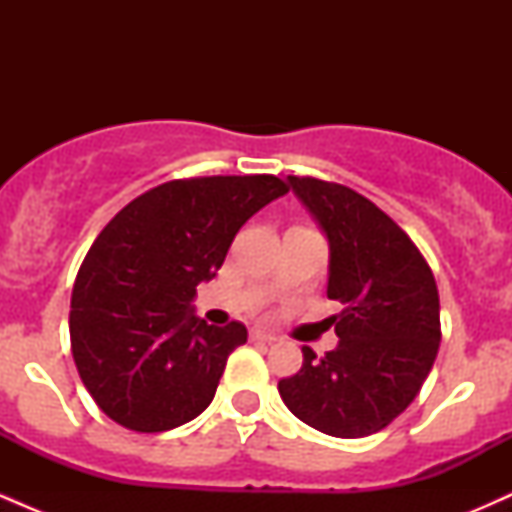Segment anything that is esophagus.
I'll return each mask as SVG.
<instances>
[{
	"label": "esophagus",
	"mask_w": 512,
	"mask_h": 512,
	"mask_svg": "<svg viewBox=\"0 0 512 512\" xmlns=\"http://www.w3.org/2000/svg\"><path fill=\"white\" fill-rule=\"evenodd\" d=\"M250 339H252V342H264V344H272V342H276L274 334H267V332H260V330L250 332Z\"/></svg>",
	"instance_id": "obj_1"
}]
</instances>
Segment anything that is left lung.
Masks as SVG:
<instances>
[{"instance_id":"1","label":"left lung","mask_w":512,"mask_h":512,"mask_svg":"<svg viewBox=\"0 0 512 512\" xmlns=\"http://www.w3.org/2000/svg\"><path fill=\"white\" fill-rule=\"evenodd\" d=\"M330 243L327 298L339 344L325 356L303 346V366L279 395L303 424L334 438L383 431L419 395L440 344L431 267L383 209L351 187L289 175Z\"/></svg>"}]
</instances>
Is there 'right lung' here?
Wrapping results in <instances>:
<instances>
[{
  "label": "right lung",
  "instance_id": "1",
  "mask_svg": "<svg viewBox=\"0 0 512 512\" xmlns=\"http://www.w3.org/2000/svg\"><path fill=\"white\" fill-rule=\"evenodd\" d=\"M286 192L276 175L170 180L103 228L76 274L69 337L81 383L115 424L161 433L209 407L248 330L197 317V286L240 226Z\"/></svg>",
  "mask_w": 512,
  "mask_h": 512
}]
</instances>
